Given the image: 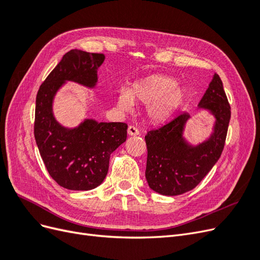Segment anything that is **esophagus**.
Here are the masks:
<instances>
[{
    "label": "esophagus",
    "instance_id": "34e87169",
    "mask_svg": "<svg viewBox=\"0 0 260 260\" xmlns=\"http://www.w3.org/2000/svg\"><path fill=\"white\" fill-rule=\"evenodd\" d=\"M128 135L130 137H135V136H139L140 131L135 127V125H129L128 128Z\"/></svg>",
    "mask_w": 260,
    "mask_h": 260
}]
</instances>
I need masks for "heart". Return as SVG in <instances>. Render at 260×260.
Instances as JSON below:
<instances>
[{"label":"heart","instance_id":"b5f03b06","mask_svg":"<svg viewBox=\"0 0 260 260\" xmlns=\"http://www.w3.org/2000/svg\"><path fill=\"white\" fill-rule=\"evenodd\" d=\"M186 101V92L175 78L153 74L132 84L130 90L121 89L117 105L123 112H131L135 102L147 104L146 114L155 123L168 121L179 112Z\"/></svg>","mask_w":260,"mask_h":260}]
</instances>
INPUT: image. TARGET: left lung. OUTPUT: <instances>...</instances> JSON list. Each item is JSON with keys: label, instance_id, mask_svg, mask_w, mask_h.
<instances>
[{"label": "left lung", "instance_id": "1", "mask_svg": "<svg viewBox=\"0 0 260 260\" xmlns=\"http://www.w3.org/2000/svg\"><path fill=\"white\" fill-rule=\"evenodd\" d=\"M198 108L214 118L212 131L202 142L192 144L185 139V125L191 118L185 113L145 136V178L148 186L158 194L176 196L193 190L222 153L231 108L217 74L212 77Z\"/></svg>", "mask_w": 260, "mask_h": 260}]
</instances>
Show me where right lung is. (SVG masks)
Listing matches in <instances>:
<instances>
[{
	"mask_svg": "<svg viewBox=\"0 0 260 260\" xmlns=\"http://www.w3.org/2000/svg\"><path fill=\"white\" fill-rule=\"evenodd\" d=\"M103 54L70 50L46 77L37 94L35 138L50 176L65 188L89 191L108 172L109 157L127 140L123 122H99L85 118L77 127L60 124L53 113L56 93L67 81L94 89Z\"/></svg>",
	"mask_w": 260,
	"mask_h": 260,
	"instance_id": "1",
	"label": "right lung"
}]
</instances>
